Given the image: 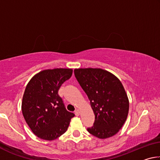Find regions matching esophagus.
I'll use <instances>...</instances> for the list:
<instances>
[{"mask_svg": "<svg viewBox=\"0 0 160 160\" xmlns=\"http://www.w3.org/2000/svg\"><path fill=\"white\" fill-rule=\"evenodd\" d=\"M75 114L76 116H79L80 114V111L79 109H76L75 112Z\"/></svg>", "mask_w": 160, "mask_h": 160, "instance_id": "obj_1", "label": "esophagus"}]
</instances>
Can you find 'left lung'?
I'll return each instance as SVG.
<instances>
[{
    "instance_id": "1",
    "label": "left lung",
    "mask_w": 160,
    "mask_h": 160,
    "mask_svg": "<svg viewBox=\"0 0 160 160\" xmlns=\"http://www.w3.org/2000/svg\"><path fill=\"white\" fill-rule=\"evenodd\" d=\"M75 78L90 101L95 120L88 132L100 139L116 135L126 122L129 101L118 78L102 68H76Z\"/></svg>"
}]
</instances>
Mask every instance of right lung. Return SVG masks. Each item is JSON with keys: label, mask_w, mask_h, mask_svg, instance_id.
Masks as SVG:
<instances>
[{"label": "right lung", "mask_w": 160, "mask_h": 160, "mask_svg": "<svg viewBox=\"0 0 160 160\" xmlns=\"http://www.w3.org/2000/svg\"><path fill=\"white\" fill-rule=\"evenodd\" d=\"M72 74L71 68L44 70L34 75L26 86L22 112L32 132L39 138L53 140L67 131L73 113L64 106L58 92Z\"/></svg>", "instance_id": "add662e5"}]
</instances>
